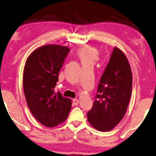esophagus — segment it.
<instances>
[{
    "label": "esophagus",
    "mask_w": 156,
    "mask_h": 156,
    "mask_svg": "<svg viewBox=\"0 0 156 156\" xmlns=\"http://www.w3.org/2000/svg\"><path fill=\"white\" fill-rule=\"evenodd\" d=\"M73 105H77L79 104V103H80V101L78 100V99L76 98H74L73 100Z\"/></svg>",
    "instance_id": "obj_1"
}]
</instances>
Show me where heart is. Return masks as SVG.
Segmentation results:
<instances>
[{
    "instance_id": "b5f03b06",
    "label": "heart",
    "mask_w": 156,
    "mask_h": 156,
    "mask_svg": "<svg viewBox=\"0 0 156 156\" xmlns=\"http://www.w3.org/2000/svg\"><path fill=\"white\" fill-rule=\"evenodd\" d=\"M76 54L82 65H90L93 66L99 57L98 49L89 45H83L79 47L76 50Z\"/></svg>"
}]
</instances>
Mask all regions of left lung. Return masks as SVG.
I'll list each match as a JSON object with an SVG mask.
<instances>
[{"instance_id":"1","label":"left lung","mask_w":156,"mask_h":156,"mask_svg":"<svg viewBox=\"0 0 156 156\" xmlns=\"http://www.w3.org/2000/svg\"><path fill=\"white\" fill-rule=\"evenodd\" d=\"M132 88V74L125 53L115 47L98 86L93 107L87 113L92 127L112 130L127 111Z\"/></svg>"}]
</instances>
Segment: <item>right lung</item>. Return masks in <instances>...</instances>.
Segmentation results:
<instances>
[{
  "instance_id": "obj_1",
  "label": "right lung",
  "mask_w": 156,
  "mask_h": 156,
  "mask_svg": "<svg viewBox=\"0 0 156 156\" xmlns=\"http://www.w3.org/2000/svg\"><path fill=\"white\" fill-rule=\"evenodd\" d=\"M69 51L67 46L46 45L34 51L25 63L23 88L27 103L33 116L46 127L65 122L71 110V99L54 91Z\"/></svg>"
}]
</instances>
